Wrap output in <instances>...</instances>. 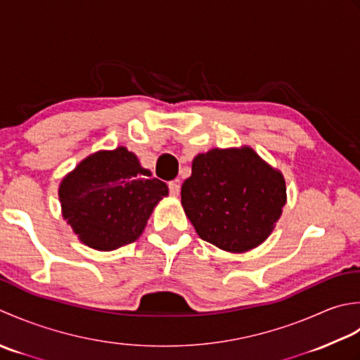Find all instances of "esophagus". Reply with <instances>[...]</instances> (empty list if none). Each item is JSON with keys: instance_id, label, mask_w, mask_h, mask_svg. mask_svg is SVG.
Returning a JSON list of instances; mask_svg holds the SVG:
<instances>
[{"instance_id": "34e87169", "label": "esophagus", "mask_w": 360, "mask_h": 360, "mask_svg": "<svg viewBox=\"0 0 360 360\" xmlns=\"http://www.w3.org/2000/svg\"><path fill=\"white\" fill-rule=\"evenodd\" d=\"M167 188H169V193L172 195H179L180 194V183L177 180L167 183Z\"/></svg>"}]
</instances>
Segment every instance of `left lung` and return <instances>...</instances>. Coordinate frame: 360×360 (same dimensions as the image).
<instances>
[{
    "label": "left lung",
    "mask_w": 360,
    "mask_h": 360,
    "mask_svg": "<svg viewBox=\"0 0 360 360\" xmlns=\"http://www.w3.org/2000/svg\"><path fill=\"white\" fill-rule=\"evenodd\" d=\"M181 205L203 240L240 253L272 233L285 205V183L250 148L211 149L194 158Z\"/></svg>",
    "instance_id": "1"
}]
</instances>
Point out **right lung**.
Segmentation results:
<instances>
[{
  "label": "right lung",
  "instance_id": "1",
  "mask_svg": "<svg viewBox=\"0 0 360 360\" xmlns=\"http://www.w3.org/2000/svg\"><path fill=\"white\" fill-rule=\"evenodd\" d=\"M165 195L166 183L152 177L126 148L85 158L58 189L63 217L79 239L105 252L136 240Z\"/></svg>",
  "mask_w": 360,
  "mask_h": 360
}]
</instances>
